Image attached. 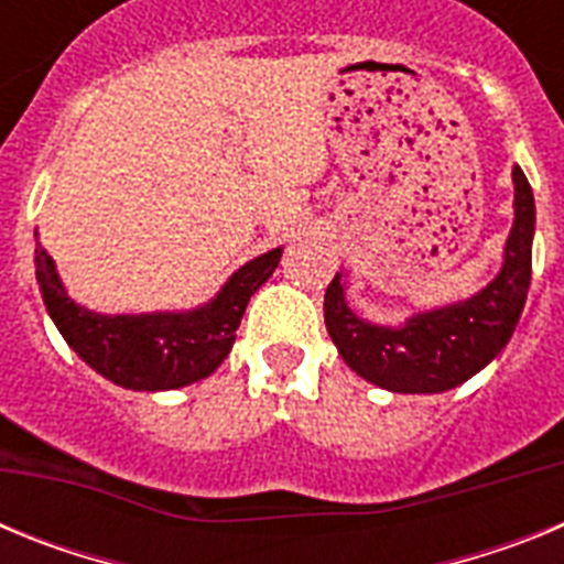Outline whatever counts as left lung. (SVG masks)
<instances>
[{
  "label": "left lung",
  "mask_w": 564,
  "mask_h": 564,
  "mask_svg": "<svg viewBox=\"0 0 564 564\" xmlns=\"http://www.w3.org/2000/svg\"><path fill=\"white\" fill-rule=\"evenodd\" d=\"M514 228L502 271L460 305L417 313L403 327L361 322L344 302L341 276L325 293V325L347 367L392 392H446L480 372L514 333L531 285L534 194L514 166Z\"/></svg>",
  "instance_id": "1"
}]
</instances>
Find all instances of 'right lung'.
I'll use <instances>...</instances> for the list:
<instances>
[{"mask_svg": "<svg viewBox=\"0 0 564 564\" xmlns=\"http://www.w3.org/2000/svg\"><path fill=\"white\" fill-rule=\"evenodd\" d=\"M282 248L251 259L226 282L217 299L192 313L101 316L76 305L64 291L53 259L36 246V279L50 318L64 341L96 372L127 390H177L212 376L231 352L248 299L279 265Z\"/></svg>", "mask_w": 564, "mask_h": 564, "instance_id": "obj_1", "label": "right lung"}]
</instances>
